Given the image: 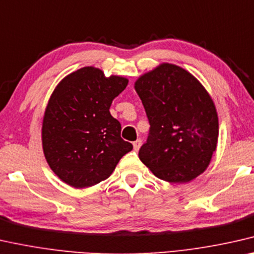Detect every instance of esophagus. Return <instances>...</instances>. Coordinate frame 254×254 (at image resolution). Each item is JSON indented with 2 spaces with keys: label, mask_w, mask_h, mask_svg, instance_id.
Listing matches in <instances>:
<instances>
[{
  "label": "esophagus",
  "mask_w": 254,
  "mask_h": 254,
  "mask_svg": "<svg viewBox=\"0 0 254 254\" xmlns=\"http://www.w3.org/2000/svg\"><path fill=\"white\" fill-rule=\"evenodd\" d=\"M140 147H141V140L138 139V140H135V141H133V149L135 151H138Z\"/></svg>",
  "instance_id": "1"
}]
</instances>
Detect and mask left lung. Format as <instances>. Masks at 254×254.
<instances>
[{
    "label": "left lung",
    "mask_w": 254,
    "mask_h": 254,
    "mask_svg": "<svg viewBox=\"0 0 254 254\" xmlns=\"http://www.w3.org/2000/svg\"><path fill=\"white\" fill-rule=\"evenodd\" d=\"M150 128L140 161L162 180L189 183L209 166L217 148L219 122L209 92L195 76L161 64L134 83Z\"/></svg>",
    "instance_id": "8db88e82"
}]
</instances>
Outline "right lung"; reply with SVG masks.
I'll use <instances>...</instances> for the list:
<instances>
[{"instance_id": "add662e5", "label": "right lung", "mask_w": 254, "mask_h": 254, "mask_svg": "<svg viewBox=\"0 0 254 254\" xmlns=\"http://www.w3.org/2000/svg\"><path fill=\"white\" fill-rule=\"evenodd\" d=\"M127 82L89 66L56 86L44 112L42 146L49 166L65 184L74 188L99 184L133 148L121 138V123L109 112Z\"/></svg>"}]
</instances>
